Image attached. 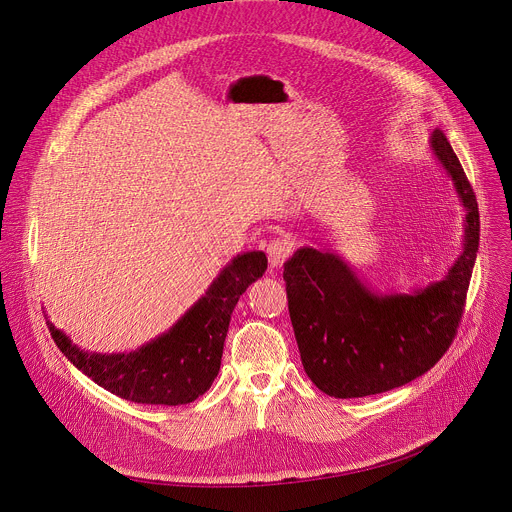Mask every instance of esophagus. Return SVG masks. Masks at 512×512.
I'll return each instance as SVG.
<instances>
[{
	"label": "esophagus",
	"mask_w": 512,
	"mask_h": 512,
	"mask_svg": "<svg viewBox=\"0 0 512 512\" xmlns=\"http://www.w3.org/2000/svg\"><path fill=\"white\" fill-rule=\"evenodd\" d=\"M292 253V243L286 241V238H274L267 245V257H269V265L271 267H282L284 261L290 257Z\"/></svg>",
	"instance_id": "1"
}]
</instances>
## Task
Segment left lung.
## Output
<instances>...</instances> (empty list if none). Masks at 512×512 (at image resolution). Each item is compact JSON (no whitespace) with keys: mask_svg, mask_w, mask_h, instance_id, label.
<instances>
[{"mask_svg":"<svg viewBox=\"0 0 512 512\" xmlns=\"http://www.w3.org/2000/svg\"><path fill=\"white\" fill-rule=\"evenodd\" d=\"M428 148L465 210L463 247L445 278L407 292H377L329 247H300L284 263L304 372L331 397L377 395L422 377L459 327L480 247V212L447 135L434 129Z\"/></svg>","mask_w":512,"mask_h":512,"instance_id":"left-lung-1","label":"left lung"}]
</instances>
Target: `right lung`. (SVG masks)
I'll return each instance as SVG.
<instances>
[{
  "instance_id": "obj_1",
  "label": "right lung",
  "mask_w": 512,
  "mask_h": 512,
  "mask_svg": "<svg viewBox=\"0 0 512 512\" xmlns=\"http://www.w3.org/2000/svg\"><path fill=\"white\" fill-rule=\"evenodd\" d=\"M265 269L263 251L232 257L173 327L131 352L82 350L51 321L47 325L63 356L102 389L135 403L185 405L218 377L230 315Z\"/></svg>"
}]
</instances>
